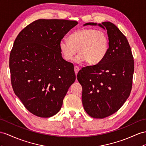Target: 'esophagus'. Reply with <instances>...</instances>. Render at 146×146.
Instances as JSON below:
<instances>
[{"mask_svg": "<svg viewBox=\"0 0 146 146\" xmlns=\"http://www.w3.org/2000/svg\"><path fill=\"white\" fill-rule=\"evenodd\" d=\"M74 73H75L76 75L77 73H78V72H79L80 68H79V67H78V66H74Z\"/></svg>", "mask_w": 146, "mask_h": 146, "instance_id": "esophagus-1", "label": "esophagus"}]
</instances>
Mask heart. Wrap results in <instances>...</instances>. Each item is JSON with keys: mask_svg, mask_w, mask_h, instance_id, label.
I'll return each mask as SVG.
<instances>
[{"mask_svg": "<svg viewBox=\"0 0 146 146\" xmlns=\"http://www.w3.org/2000/svg\"><path fill=\"white\" fill-rule=\"evenodd\" d=\"M60 50L66 61H70L78 52L76 61L85 60L89 65H96L102 62L109 52V38L101 30L83 28L74 31L69 40L62 39L59 42Z\"/></svg>", "mask_w": 146, "mask_h": 146, "instance_id": "1", "label": "heart"}]
</instances>
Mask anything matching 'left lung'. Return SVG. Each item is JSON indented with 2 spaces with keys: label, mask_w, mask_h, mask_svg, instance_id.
<instances>
[{
  "label": "left lung",
  "mask_w": 146,
  "mask_h": 146,
  "mask_svg": "<svg viewBox=\"0 0 146 146\" xmlns=\"http://www.w3.org/2000/svg\"><path fill=\"white\" fill-rule=\"evenodd\" d=\"M98 25L107 30L109 52L102 62L82 68L77 79L83 88L85 111L92 118H104L117 111L129 96L134 62L128 41L119 29L109 21Z\"/></svg>",
  "instance_id": "8db88e82"
}]
</instances>
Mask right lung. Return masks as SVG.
I'll list each match as a JSON object with an SVG mask.
<instances>
[{"mask_svg": "<svg viewBox=\"0 0 146 146\" xmlns=\"http://www.w3.org/2000/svg\"><path fill=\"white\" fill-rule=\"evenodd\" d=\"M76 21L39 19L18 34L9 66L15 94L29 111L39 117L57 113L76 80L73 63L65 60L59 42Z\"/></svg>", "mask_w": 146, "mask_h": 146, "instance_id": "1", "label": "right lung"}]
</instances>
